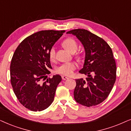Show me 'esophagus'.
Here are the masks:
<instances>
[{
  "instance_id": "34e87169",
  "label": "esophagus",
  "mask_w": 131,
  "mask_h": 131,
  "mask_svg": "<svg viewBox=\"0 0 131 131\" xmlns=\"http://www.w3.org/2000/svg\"><path fill=\"white\" fill-rule=\"evenodd\" d=\"M62 79H63V80H67V79H69V78L68 77H67V76H64V75H63V76H62Z\"/></svg>"
}]
</instances>
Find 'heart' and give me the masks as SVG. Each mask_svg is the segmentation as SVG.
Segmentation results:
<instances>
[{
  "instance_id": "obj_1",
  "label": "heart",
  "mask_w": 131,
  "mask_h": 131,
  "mask_svg": "<svg viewBox=\"0 0 131 131\" xmlns=\"http://www.w3.org/2000/svg\"><path fill=\"white\" fill-rule=\"evenodd\" d=\"M64 47L70 51L71 53H75L77 49V43L72 38H68L63 42ZM56 56V50L54 47H51L49 51V57L51 60L54 59ZM77 64L75 62L64 63L59 66L57 68V72L59 74L64 75H71L74 73L75 69L77 68Z\"/></svg>"
}]
</instances>
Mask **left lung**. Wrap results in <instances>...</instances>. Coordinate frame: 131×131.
I'll use <instances>...</instances> for the list:
<instances>
[{
	"mask_svg": "<svg viewBox=\"0 0 131 131\" xmlns=\"http://www.w3.org/2000/svg\"><path fill=\"white\" fill-rule=\"evenodd\" d=\"M67 34L75 36L85 50L83 68L79 72L88 77L75 80V100L88 107L98 105L108 97L116 81L112 50L103 39L85 29H74Z\"/></svg>",
	"mask_w": 131,
	"mask_h": 131,
	"instance_id": "1",
	"label": "left lung"
}]
</instances>
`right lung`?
Returning <instances> with one entry per match:
<instances>
[{"label":"right lung","mask_w":131,"mask_h":131,"mask_svg":"<svg viewBox=\"0 0 131 131\" xmlns=\"http://www.w3.org/2000/svg\"><path fill=\"white\" fill-rule=\"evenodd\" d=\"M64 30H41L25 38L15 50L10 65L11 83L17 99L26 108L41 111L53 102L62 77L55 75L42 83L52 69L49 51Z\"/></svg>","instance_id":"obj_1"}]
</instances>
